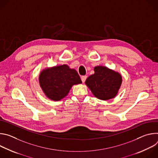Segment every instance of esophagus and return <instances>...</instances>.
Instances as JSON below:
<instances>
[{
	"instance_id": "1",
	"label": "esophagus",
	"mask_w": 158,
	"mask_h": 158,
	"mask_svg": "<svg viewBox=\"0 0 158 158\" xmlns=\"http://www.w3.org/2000/svg\"><path fill=\"white\" fill-rule=\"evenodd\" d=\"M87 79V76H82L81 77V80L82 81V82H84L85 81V79Z\"/></svg>"
}]
</instances>
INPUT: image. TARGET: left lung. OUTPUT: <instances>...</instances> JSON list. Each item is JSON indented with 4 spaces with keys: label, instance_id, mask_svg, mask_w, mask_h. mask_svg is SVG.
<instances>
[{
    "label": "left lung",
    "instance_id": "left-lung-1",
    "mask_svg": "<svg viewBox=\"0 0 158 158\" xmlns=\"http://www.w3.org/2000/svg\"><path fill=\"white\" fill-rule=\"evenodd\" d=\"M94 70V74L87 78L85 84L101 100L114 98L122 83L121 74L104 66H97Z\"/></svg>",
    "mask_w": 158,
    "mask_h": 158
}]
</instances>
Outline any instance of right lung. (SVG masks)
<instances>
[{
	"label": "right lung",
	"instance_id": "add662e5",
	"mask_svg": "<svg viewBox=\"0 0 158 158\" xmlns=\"http://www.w3.org/2000/svg\"><path fill=\"white\" fill-rule=\"evenodd\" d=\"M39 83L46 96L57 101L67 95L73 85L81 84L82 81L75 69L64 64L42 71Z\"/></svg>",
	"mask_w": 158,
	"mask_h": 158
}]
</instances>
